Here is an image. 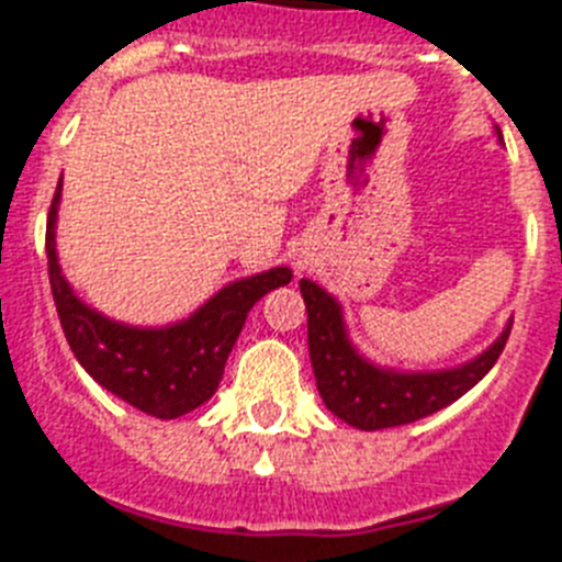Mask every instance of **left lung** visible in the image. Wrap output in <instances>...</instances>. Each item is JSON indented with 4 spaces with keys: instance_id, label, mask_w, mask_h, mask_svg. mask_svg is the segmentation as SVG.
<instances>
[{
    "instance_id": "1",
    "label": "left lung",
    "mask_w": 562,
    "mask_h": 562,
    "mask_svg": "<svg viewBox=\"0 0 562 562\" xmlns=\"http://www.w3.org/2000/svg\"><path fill=\"white\" fill-rule=\"evenodd\" d=\"M304 307H307V345L313 361L315 387L322 393L327 411L359 430H382L407 425L430 416L465 396L482 375L494 368L503 353L512 324L476 359L451 370L434 373H402L379 368L359 353L347 336L341 304L330 292L313 284L310 278L299 281Z\"/></svg>"
}]
</instances>
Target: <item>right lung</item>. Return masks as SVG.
Instances as JSON below:
<instances>
[{"mask_svg": "<svg viewBox=\"0 0 562 562\" xmlns=\"http://www.w3.org/2000/svg\"><path fill=\"white\" fill-rule=\"evenodd\" d=\"M63 180L45 226L48 278L59 324L86 373L105 391L157 419H178L201 407L221 384L226 359L255 301L292 281L286 267L232 281L189 318L169 327H128L111 322L74 295L57 261V209Z\"/></svg>", "mask_w": 562, "mask_h": 562, "instance_id": "obj_1", "label": "right lung"}]
</instances>
